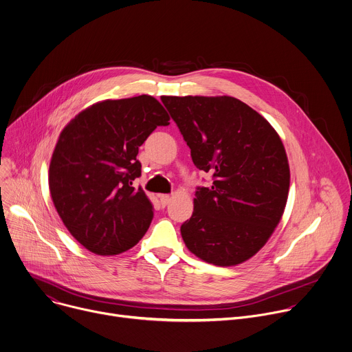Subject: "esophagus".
Returning a JSON list of instances; mask_svg holds the SVG:
<instances>
[{
    "mask_svg": "<svg viewBox=\"0 0 352 352\" xmlns=\"http://www.w3.org/2000/svg\"><path fill=\"white\" fill-rule=\"evenodd\" d=\"M159 199H160V204H162L163 207H166V206L170 203V200H171L170 195H159Z\"/></svg>",
    "mask_w": 352,
    "mask_h": 352,
    "instance_id": "esophagus-1",
    "label": "esophagus"
}]
</instances>
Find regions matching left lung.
Wrapping results in <instances>:
<instances>
[{"label": "left lung", "mask_w": 352, "mask_h": 352, "mask_svg": "<svg viewBox=\"0 0 352 352\" xmlns=\"http://www.w3.org/2000/svg\"><path fill=\"white\" fill-rule=\"evenodd\" d=\"M190 149L212 175L199 186L182 239L206 263L230 267L253 257L286 207L290 170L285 146L261 114L232 96H163Z\"/></svg>", "instance_id": "8db88e82"}]
</instances>
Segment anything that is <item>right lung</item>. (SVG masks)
<instances>
[{"instance_id": "add662e5", "label": "right lung", "mask_w": 352, "mask_h": 352, "mask_svg": "<svg viewBox=\"0 0 352 352\" xmlns=\"http://www.w3.org/2000/svg\"><path fill=\"white\" fill-rule=\"evenodd\" d=\"M170 117L157 99L140 95L102 100L63 129L50 164L54 206L87 250L113 256L145 235L153 206L133 181L141 175L140 146Z\"/></svg>"}]
</instances>
